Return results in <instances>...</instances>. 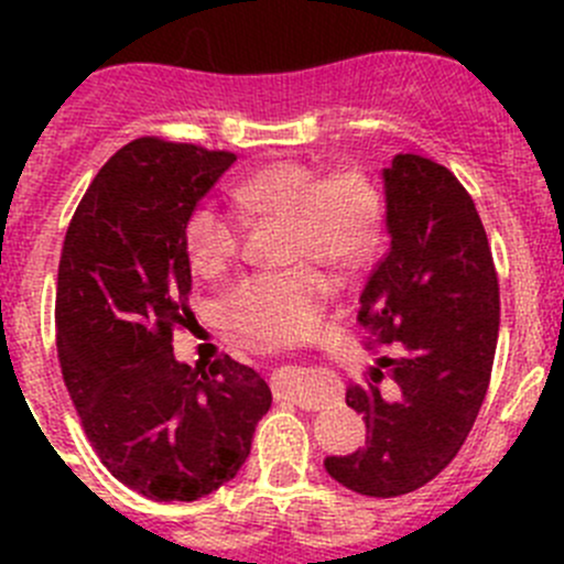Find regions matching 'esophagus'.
I'll return each mask as SVG.
<instances>
[{"instance_id":"34e87169","label":"esophagus","mask_w":564,"mask_h":564,"mask_svg":"<svg viewBox=\"0 0 564 564\" xmlns=\"http://www.w3.org/2000/svg\"><path fill=\"white\" fill-rule=\"evenodd\" d=\"M305 373V368H297V366H289V368H281V371L275 373V395L283 398V401H292L297 403V406L303 409H318L322 406L324 398H318L316 392H308L300 384V377Z\"/></svg>"}]
</instances>
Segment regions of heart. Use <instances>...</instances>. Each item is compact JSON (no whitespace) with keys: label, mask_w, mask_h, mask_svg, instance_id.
Returning <instances> with one entry per match:
<instances>
[{"label":"heart","mask_w":564,"mask_h":564,"mask_svg":"<svg viewBox=\"0 0 564 564\" xmlns=\"http://www.w3.org/2000/svg\"><path fill=\"white\" fill-rule=\"evenodd\" d=\"M242 218H286L281 270L246 275L226 292L224 314L242 338L289 344L316 327L333 283L318 261L351 270L379 246L382 202L357 169L327 176L300 161H278L231 185ZM246 226L218 204H198L185 224V248L202 275H218L240 256Z\"/></svg>","instance_id":"heart-1"}]
</instances>
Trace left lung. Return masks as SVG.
<instances>
[{"label":"left lung","instance_id":"8db88e82","mask_svg":"<svg viewBox=\"0 0 564 564\" xmlns=\"http://www.w3.org/2000/svg\"><path fill=\"white\" fill-rule=\"evenodd\" d=\"M382 180L390 250L362 289L357 322L366 346H401L398 357H382L395 392L346 388L368 440L349 456L324 458V469L349 491L388 499L434 480L469 436L491 382L499 281L456 174L395 155Z\"/></svg>","mask_w":564,"mask_h":564}]
</instances>
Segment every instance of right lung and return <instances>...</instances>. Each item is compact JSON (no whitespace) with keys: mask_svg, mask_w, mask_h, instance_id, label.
Masks as SVG:
<instances>
[{"mask_svg":"<svg viewBox=\"0 0 564 564\" xmlns=\"http://www.w3.org/2000/svg\"><path fill=\"white\" fill-rule=\"evenodd\" d=\"M237 161L231 152L135 139L100 169L62 246L56 351L87 440L119 482L193 502L240 471L272 392L229 355L174 357L191 308L185 224Z\"/></svg>","mask_w":564,"mask_h":564,"instance_id":"add662e5","label":"right lung"}]
</instances>
